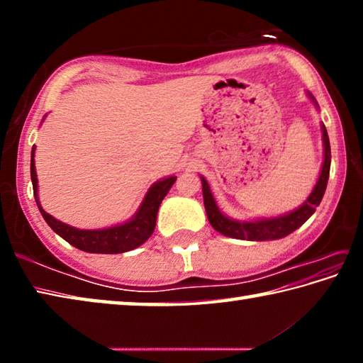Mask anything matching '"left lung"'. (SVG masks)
<instances>
[{"instance_id": "left-lung-1", "label": "left lung", "mask_w": 363, "mask_h": 363, "mask_svg": "<svg viewBox=\"0 0 363 363\" xmlns=\"http://www.w3.org/2000/svg\"><path fill=\"white\" fill-rule=\"evenodd\" d=\"M311 96V94H309ZM311 99L314 101V97L311 96ZM323 131V150H325V160L322 173L318 181L315 184L314 190L309 195L306 203L298 208L296 211L290 214H285V216L280 218H272V219H262V220H255V223H237V220L229 219L224 216L223 213L219 211L216 206V201H214L210 186L208 182L201 177V186H203V201H205V210L208 214V220L214 227V230L223 233V235L232 237V238H240V240H275V238H281L290 235L298 227L303 225L307 219H309L312 214H314L315 208L320 205L323 199L325 189H327L328 176H330V163H331V150H330V139L328 133L325 125L322 126Z\"/></svg>"}]
</instances>
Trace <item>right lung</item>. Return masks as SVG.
Wrapping results in <instances>:
<instances>
[{"mask_svg":"<svg viewBox=\"0 0 363 363\" xmlns=\"http://www.w3.org/2000/svg\"><path fill=\"white\" fill-rule=\"evenodd\" d=\"M35 147L32 149V163H30V174H32V184H33V195L38 205L40 211L45 218L46 223L51 229L59 233L65 242H69L73 247L86 251V253H104V255H115V253H125V251H131L143 245L147 238H149L153 230H155L157 224V213L162 200L167 196L169 189L176 182V177L171 176L167 179L153 184L149 192H147L145 199L140 205L139 211L134 219L130 223L110 227V229H101V230H79L75 227H70L60 220L54 219L51 214H48L40 206L38 201V179H36L35 171Z\"/></svg>","mask_w":363,"mask_h":363,"instance_id":"right-lung-1","label":"right lung"}]
</instances>
